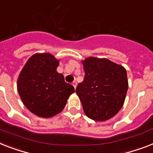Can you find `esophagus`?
<instances>
[{
    "mask_svg": "<svg viewBox=\"0 0 153 153\" xmlns=\"http://www.w3.org/2000/svg\"><path fill=\"white\" fill-rule=\"evenodd\" d=\"M72 85H73V86L74 87V89H75V88H76V86H77V82H75V81H74V82H73Z\"/></svg>",
    "mask_w": 153,
    "mask_h": 153,
    "instance_id": "obj_1",
    "label": "esophagus"
}]
</instances>
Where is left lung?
Instances as JSON below:
<instances>
[{
    "label": "left lung",
    "instance_id": "left-lung-1",
    "mask_svg": "<svg viewBox=\"0 0 153 153\" xmlns=\"http://www.w3.org/2000/svg\"><path fill=\"white\" fill-rule=\"evenodd\" d=\"M85 77L76 94L87 117L106 121L119 112L128 89L126 69L106 58L88 57L82 60Z\"/></svg>",
    "mask_w": 153,
    "mask_h": 153
}]
</instances>
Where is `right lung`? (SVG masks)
<instances>
[{
    "label": "right lung",
    "mask_w": 153,
    "mask_h": 153,
    "mask_svg": "<svg viewBox=\"0 0 153 153\" xmlns=\"http://www.w3.org/2000/svg\"><path fill=\"white\" fill-rule=\"evenodd\" d=\"M59 60L50 53H36L30 57L19 75L17 89L23 105L42 118H50L64 108L72 85L56 71Z\"/></svg>",
    "instance_id": "add662e5"
}]
</instances>
